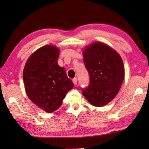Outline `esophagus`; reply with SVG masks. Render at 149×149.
Here are the masks:
<instances>
[{
  "label": "esophagus",
  "instance_id": "esophagus-1",
  "mask_svg": "<svg viewBox=\"0 0 149 149\" xmlns=\"http://www.w3.org/2000/svg\"><path fill=\"white\" fill-rule=\"evenodd\" d=\"M73 83H74V85H76V84H77V82H78L77 78H73Z\"/></svg>",
  "mask_w": 149,
  "mask_h": 149
}]
</instances>
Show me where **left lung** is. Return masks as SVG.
Returning a JSON list of instances; mask_svg holds the SVG:
<instances>
[{
    "instance_id": "obj_1",
    "label": "left lung",
    "mask_w": 149,
    "mask_h": 149,
    "mask_svg": "<svg viewBox=\"0 0 149 149\" xmlns=\"http://www.w3.org/2000/svg\"><path fill=\"white\" fill-rule=\"evenodd\" d=\"M83 57L90 82L88 87L82 89L83 95L94 106H105L115 97L123 84V60L114 49L101 42L86 48Z\"/></svg>"
}]
</instances>
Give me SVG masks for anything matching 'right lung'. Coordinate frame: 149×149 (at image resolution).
I'll use <instances>...</instances> for the list:
<instances>
[{"instance_id": "1", "label": "right lung", "mask_w": 149, "mask_h": 149, "mask_svg": "<svg viewBox=\"0 0 149 149\" xmlns=\"http://www.w3.org/2000/svg\"><path fill=\"white\" fill-rule=\"evenodd\" d=\"M60 50L43 46L30 56L24 67L23 78L30 100L48 113L57 110L66 94L74 86L65 69L58 65Z\"/></svg>"}]
</instances>
